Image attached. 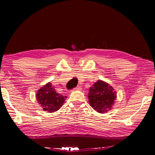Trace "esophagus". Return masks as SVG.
Here are the masks:
<instances>
[{"instance_id":"1","label":"esophagus","mask_w":155,"mask_h":155,"mask_svg":"<svg viewBox=\"0 0 155 155\" xmlns=\"http://www.w3.org/2000/svg\"><path fill=\"white\" fill-rule=\"evenodd\" d=\"M81 90V87H79V86H78V87H74V89H73V90L71 91H76V90Z\"/></svg>"}]
</instances>
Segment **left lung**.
Segmentation results:
<instances>
[{"instance_id":"1","label":"left lung","mask_w":155,"mask_h":155,"mask_svg":"<svg viewBox=\"0 0 155 155\" xmlns=\"http://www.w3.org/2000/svg\"><path fill=\"white\" fill-rule=\"evenodd\" d=\"M115 98L116 92L114 87L103 81H98L89 90L88 99L90 106L101 114L112 109Z\"/></svg>"}]
</instances>
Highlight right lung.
Masks as SVG:
<instances>
[{
    "label": "right lung",
    "mask_w": 155,
    "mask_h": 155,
    "mask_svg": "<svg viewBox=\"0 0 155 155\" xmlns=\"http://www.w3.org/2000/svg\"><path fill=\"white\" fill-rule=\"evenodd\" d=\"M66 96L57 93L51 83H48L41 87L36 94L38 103L45 111L53 113L62 107Z\"/></svg>",
    "instance_id": "1"
}]
</instances>
